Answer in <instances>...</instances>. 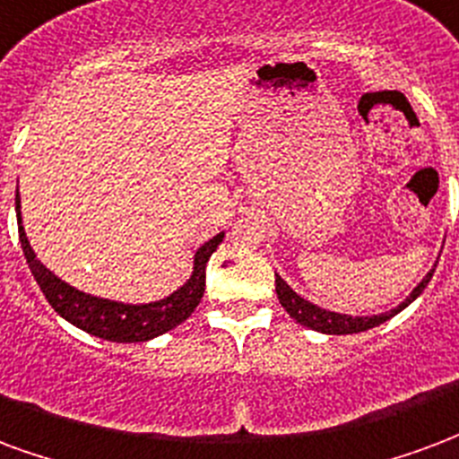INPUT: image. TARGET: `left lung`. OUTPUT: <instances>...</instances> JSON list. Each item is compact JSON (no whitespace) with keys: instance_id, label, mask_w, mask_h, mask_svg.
I'll list each match as a JSON object with an SVG mask.
<instances>
[{"instance_id":"obj_1","label":"left lung","mask_w":459,"mask_h":459,"mask_svg":"<svg viewBox=\"0 0 459 459\" xmlns=\"http://www.w3.org/2000/svg\"><path fill=\"white\" fill-rule=\"evenodd\" d=\"M433 271L418 283L416 289H413V293H411L399 307H394L391 313H381V316L371 317L340 316V313H330V310H323V307L313 306V303H307V300L300 299L299 293L290 289L289 283L281 279V276H276V296H279L281 306L286 307V313H289L296 323H300V325L310 327V330H317V333H325V335H352V333H364V330H369V327H377L381 325V323H386L389 317L401 313L408 303H413V300L423 293V289L428 286V281L433 279Z\"/></svg>"}]
</instances>
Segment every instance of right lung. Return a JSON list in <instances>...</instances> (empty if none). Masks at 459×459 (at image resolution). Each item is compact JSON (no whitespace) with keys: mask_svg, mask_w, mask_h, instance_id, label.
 I'll use <instances>...</instances> for the list:
<instances>
[{"mask_svg":"<svg viewBox=\"0 0 459 459\" xmlns=\"http://www.w3.org/2000/svg\"><path fill=\"white\" fill-rule=\"evenodd\" d=\"M16 217H19V239H22L26 264H29L33 279L39 283V289L43 290L46 300L51 303L53 310L80 330L102 337V340H109V342H146L152 337H159L173 327H178L183 320H188L190 313L195 310L203 293H205L207 259L212 256L217 244L225 237V234H217L197 249L193 276L183 289L170 293L169 299L146 303V306H124V303H115V300L88 296V293L63 283L58 276H53L51 271L36 259L31 244L23 234L19 195H16Z\"/></svg>","mask_w":459,"mask_h":459,"instance_id":"1","label":"right lung"}]
</instances>
